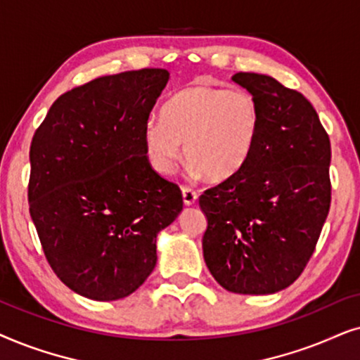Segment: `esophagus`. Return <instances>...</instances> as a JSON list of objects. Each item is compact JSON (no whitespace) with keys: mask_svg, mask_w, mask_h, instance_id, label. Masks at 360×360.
Wrapping results in <instances>:
<instances>
[{"mask_svg":"<svg viewBox=\"0 0 360 360\" xmlns=\"http://www.w3.org/2000/svg\"><path fill=\"white\" fill-rule=\"evenodd\" d=\"M183 200L186 205H193L195 200H198V193H195L194 189L188 188V186H184L183 188Z\"/></svg>","mask_w":360,"mask_h":360,"instance_id":"34e87169","label":"esophagus"}]
</instances>
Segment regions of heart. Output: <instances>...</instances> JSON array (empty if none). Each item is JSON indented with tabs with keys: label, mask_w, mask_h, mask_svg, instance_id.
Wrapping results in <instances>:
<instances>
[{
	"label": "heart",
	"mask_w": 360,
	"mask_h": 360,
	"mask_svg": "<svg viewBox=\"0 0 360 360\" xmlns=\"http://www.w3.org/2000/svg\"><path fill=\"white\" fill-rule=\"evenodd\" d=\"M260 127L262 108L250 92L194 85L167 100L162 118L148 120L143 141L148 161L160 174L172 171L184 143L191 172L220 183L250 160Z\"/></svg>",
	"instance_id": "b5f03b06"
}]
</instances>
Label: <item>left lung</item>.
Returning <instances> with one entry per match:
<instances>
[{
  "label": "left lung",
  "mask_w": 360,
  "mask_h": 360,
  "mask_svg": "<svg viewBox=\"0 0 360 360\" xmlns=\"http://www.w3.org/2000/svg\"><path fill=\"white\" fill-rule=\"evenodd\" d=\"M232 80L262 108L260 136L247 165L205 191L204 260L220 286L271 295L303 273L330 205V143L318 113L270 75Z\"/></svg>",
  "instance_id": "obj_1"
}]
</instances>
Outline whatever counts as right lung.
Listing matches in <instances>:
<instances>
[{
	"label": "right lung",
	"instance_id": "obj_1",
	"mask_svg": "<svg viewBox=\"0 0 360 360\" xmlns=\"http://www.w3.org/2000/svg\"><path fill=\"white\" fill-rule=\"evenodd\" d=\"M165 69L105 75L60 95L31 141L27 188L42 250L62 283L95 301L131 295L183 194L153 169L143 131Z\"/></svg>",
	"mask_w": 360,
	"mask_h": 360
}]
</instances>
